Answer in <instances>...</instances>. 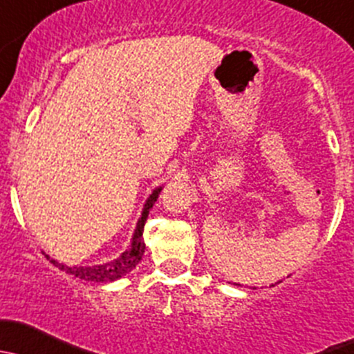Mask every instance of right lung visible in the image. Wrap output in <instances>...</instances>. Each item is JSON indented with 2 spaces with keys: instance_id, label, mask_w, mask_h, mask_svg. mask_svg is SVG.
Listing matches in <instances>:
<instances>
[{
  "instance_id": "add662e5",
  "label": "right lung",
  "mask_w": 354,
  "mask_h": 354,
  "mask_svg": "<svg viewBox=\"0 0 354 354\" xmlns=\"http://www.w3.org/2000/svg\"><path fill=\"white\" fill-rule=\"evenodd\" d=\"M160 191H162V187L155 189V191L150 194V198L147 199V203H145L143 213H141L140 221H138V225H136V230H134V235H133V240H131L129 249H127L121 257L114 259V261L107 262V264L92 266V268H76V266H73L71 268V266H64V264H61V262L54 261V259H50L49 256H47V259H50V262H53L56 268H59L61 271L68 272V274L75 276V278L85 279V281L107 283V281H115V279L122 278V276L127 274L131 269L136 268V264L141 261V257H143L145 247H147L145 245V240H143L145 223H147L148 213H150L153 204H155L156 198H158Z\"/></svg>"
}]
</instances>
